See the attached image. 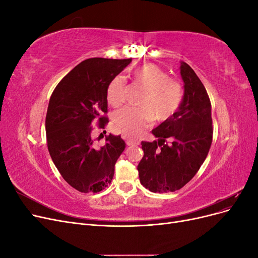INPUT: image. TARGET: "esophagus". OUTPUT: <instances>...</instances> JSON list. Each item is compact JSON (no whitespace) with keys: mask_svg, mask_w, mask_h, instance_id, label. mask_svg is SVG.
Here are the masks:
<instances>
[{"mask_svg":"<svg viewBox=\"0 0 258 258\" xmlns=\"http://www.w3.org/2000/svg\"><path fill=\"white\" fill-rule=\"evenodd\" d=\"M126 143H127V146H135V145H138V144H139L138 142H134V141H129V140H128V141H127Z\"/></svg>","mask_w":258,"mask_h":258,"instance_id":"obj_1","label":"esophagus"}]
</instances>
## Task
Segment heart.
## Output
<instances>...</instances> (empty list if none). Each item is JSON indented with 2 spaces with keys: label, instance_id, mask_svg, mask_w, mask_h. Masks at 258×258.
I'll return each mask as SVG.
<instances>
[{
  "label": "heart",
  "instance_id": "b5f03b06",
  "mask_svg": "<svg viewBox=\"0 0 258 258\" xmlns=\"http://www.w3.org/2000/svg\"><path fill=\"white\" fill-rule=\"evenodd\" d=\"M131 79L143 89L138 104L126 106L114 115V122L123 135L136 138L152 119L165 120L174 114L181 105L184 90L176 80L171 79L167 72L153 63H145L135 69ZM108 104L119 106L124 101V83L120 76H116L107 87Z\"/></svg>",
  "mask_w": 258,
  "mask_h": 258
}]
</instances>
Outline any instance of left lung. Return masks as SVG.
Wrapping results in <instances>:
<instances>
[{"label": "left lung", "instance_id": "left-lung-1", "mask_svg": "<svg viewBox=\"0 0 258 258\" xmlns=\"http://www.w3.org/2000/svg\"><path fill=\"white\" fill-rule=\"evenodd\" d=\"M184 97L177 111L155 128L154 142H142L138 166L141 184L153 192L181 189L196 175L212 144L211 102L194 70L181 62ZM169 143H167V141Z\"/></svg>", "mask_w": 258, "mask_h": 258}]
</instances>
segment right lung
I'll return each mask as SVG.
<instances>
[{"label":"right lung","mask_w":258,"mask_h":258,"mask_svg":"<svg viewBox=\"0 0 258 258\" xmlns=\"http://www.w3.org/2000/svg\"><path fill=\"white\" fill-rule=\"evenodd\" d=\"M131 59L90 58L77 64L54 88L46 114L50 157L64 181L81 192H99L112 182L115 163L126 143L108 135L98 147L91 122L104 129L107 87ZM105 115H103V114Z\"/></svg>","instance_id":"obj_1"}]
</instances>
